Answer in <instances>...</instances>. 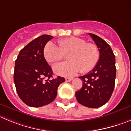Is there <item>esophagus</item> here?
Returning a JSON list of instances; mask_svg holds the SVG:
<instances>
[{"label":"esophagus","mask_w":131,"mask_h":131,"mask_svg":"<svg viewBox=\"0 0 131 131\" xmlns=\"http://www.w3.org/2000/svg\"><path fill=\"white\" fill-rule=\"evenodd\" d=\"M72 79H73V78H65V81H67V82H70V81H71Z\"/></svg>","instance_id":"34e87169"}]
</instances>
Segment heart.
I'll return each instance as SVG.
<instances>
[{
  "instance_id": "b5f03b06",
  "label": "heart",
  "mask_w": 131,
  "mask_h": 131,
  "mask_svg": "<svg viewBox=\"0 0 131 131\" xmlns=\"http://www.w3.org/2000/svg\"><path fill=\"white\" fill-rule=\"evenodd\" d=\"M58 46L49 42L44 48L43 55L49 63H56L68 55V63L57 64L53 67L56 74L71 77L81 72H89L95 67L100 58V52L96 45L86 43L81 38L70 37L57 41Z\"/></svg>"
}]
</instances>
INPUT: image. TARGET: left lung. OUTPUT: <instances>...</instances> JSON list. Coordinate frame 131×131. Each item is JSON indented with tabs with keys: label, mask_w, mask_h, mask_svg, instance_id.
<instances>
[{
	"label": "left lung",
	"mask_w": 131,
	"mask_h": 131,
	"mask_svg": "<svg viewBox=\"0 0 131 131\" xmlns=\"http://www.w3.org/2000/svg\"><path fill=\"white\" fill-rule=\"evenodd\" d=\"M89 35L98 48L100 58L91 71L79 77L83 83L75 92V97L82 105L97 108L105 104L113 92L116 74L115 56L103 39L93 34L89 33Z\"/></svg>",
	"instance_id": "obj_1"
}]
</instances>
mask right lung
<instances>
[{
	"label": "right lung",
	"instance_id": "obj_1",
	"mask_svg": "<svg viewBox=\"0 0 131 131\" xmlns=\"http://www.w3.org/2000/svg\"><path fill=\"white\" fill-rule=\"evenodd\" d=\"M53 37L42 35L20 51L15 63L14 83L19 97L27 105L40 107L50 103L57 96L64 78H52V68L43 55L46 44Z\"/></svg>",
	"mask_w": 131,
	"mask_h": 131
}]
</instances>
